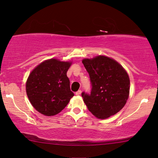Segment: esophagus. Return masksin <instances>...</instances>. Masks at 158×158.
Here are the masks:
<instances>
[{
  "instance_id": "obj_1",
  "label": "esophagus",
  "mask_w": 158,
  "mask_h": 158,
  "mask_svg": "<svg viewBox=\"0 0 158 158\" xmlns=\"http://www.w3.org/2000/svg\"><path fill=\"white\" fill-rule=\"evenodd\" d=\"M81 93H82L81 90H77L76 93H75V95H77V96H79V95L81 94Z\"/></svg>"
}]
</instances>
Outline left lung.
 I'll list each match as a JSON object with an SVG mask.
<instances>
[{"label":"left lung","instance_id":"1","mask_svg":"<svg viewBox=\"0 0 158 158\" xmlns=\"http://www.w3.org/2000/svg\"><path fill=\"white\" fill-rule=\"evenodd\" d=\"M82 62L92 86L90 94H81L88 110L101 119L118 113L129 95L130 81L126 70L116 60L106 56L83 59Z\"/></svg>","mask_w":158,"mask_h":158}]
</instances>
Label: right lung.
Here are the masks:
<instances>
[{
    "label": "right lung",
    "instance_id": "1",
    "mask_svg": "<svg viewBox=\"0 0 158 158\" xmlns=\"http://www.w3.org/2000/svg\"><path fill=\"white\" fill-rule=\"evenodd\" d=\"M71 64L57 59L47 60L30 73L26 83L27 96L34 109L43 115L59 114L74 96L67 76Z\"/></svg>",
    "mask_w": 158,
    "mask_h": 158
}]
</instances>
